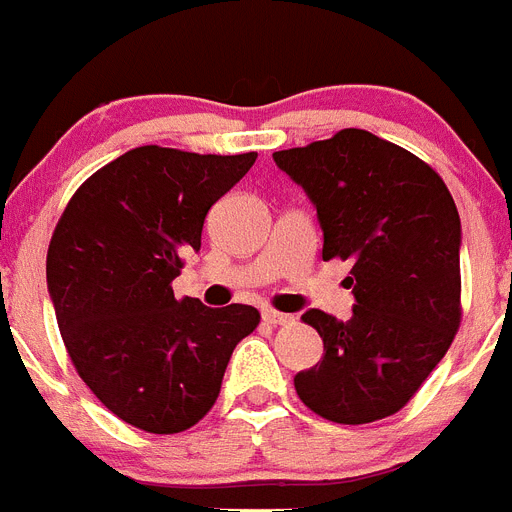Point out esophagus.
Listing matches in <instances>:
<instances>
[{
    "label": "esophagus",
    "instance_id": "1",
    "mask_svg": "<svg viewBox=\"0 0 512 512\" xmlns=\"http://www.w3.org/2000/svg\"><path fill=\"white\" fill-rule=\"evenodd\" d=\"M261 318L271 325H289L292 320H295L292 315H287V312H277V310H264L261 312Z\"/></svg>",
    "mask_w": 512,
    "mask_h": 512
}]
</instances>
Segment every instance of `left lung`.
I'll return each mask as SVG.
<instances>
[{"label":"left lung","mask_w":512,"mask_h":512,"mask_svg":"<svg viewBox=\"0 0 512 512\" xmlns=\"http://www.w3.org/2000/svg\"><path fill=\"white\" fill-rule=\"evenodd\" d=\"M274 164L318 210L323 259L354 261V315L307 310L323 361L295 374L312 413L346 425L405 408L449 351L461 318V220L441 176L405 148L346 128Z\"/></svg>","instance_id":"1"}]
</instances>
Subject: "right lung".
I'll use <instances>...</instances> for the list:
<instances>
[{
    "label": "right lung",
    "mask_w": 512,
    "mask_h": 512,
    "mask_svg": "<svg viewBox=\"0 0 512 512\" xmlns=\"http://www.w3.org/2000/svg\"><path fill=\"white\" fill-rule=\"evenodd\" d=\"M253 161L133 148L76 189L53 230L45 277L66 351L104 408L140 431L200 423L233 348L259 325L256 307H207L171 289L210 207Z\"/></svg>",
    "instance_id": "1"
}]
</instances>
